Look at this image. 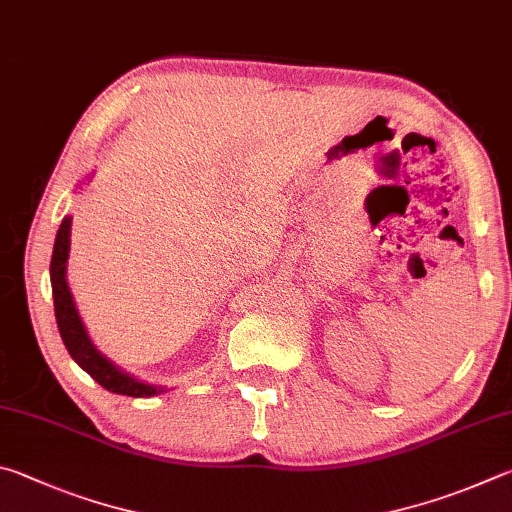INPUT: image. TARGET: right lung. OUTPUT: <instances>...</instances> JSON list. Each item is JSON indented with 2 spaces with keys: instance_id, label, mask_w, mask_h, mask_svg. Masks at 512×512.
Listing matches in <instances>:
<instances>
[{
  "instance_id": "right-lung-1",
  "label": "right lung",
  "mask_w": 512,
  "mask_h": 512,
  "mask_svg": "<svg viewBox=\"0 0 512 512\" xmlns=\"http://www.w3.org/2000/svg\"><path fill=\"white\" fill-rule=\"evenodd\" d=\"M69 236H71V218L65 215L60 222V229L56 233V242H53V256H51V290H53V310H56V321L62 342L80 369L87 371L92 378L101 384L103 389L119 393V396H132V398H150L164 391V387H155V384H146L137 378H132L119 366H114L107 357L98 351L87 335V328L80 319L74 297H71L67 285V258H69Z\"/></svg>"
}]
</instances>
